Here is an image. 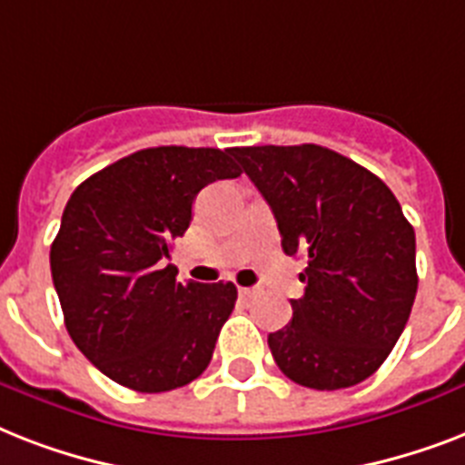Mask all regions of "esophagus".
I'll return each instance as SVG.
<instances>
[{"instance_id": "34e87169", "label": "esophagus", "mask_w": 465, "mask_h": 465, "mask_svg": "<svg viewBox=\"0 0 465 465\" xmlns=\"http://www.w3.org/2000/svg\"><path fill=\"white\" fill-rule=\"evenodd\" d=\"M239 294H241V297L251 299V297H255V294H258V292L251 290V287H239Z\"/></svg>"}]
</instances>
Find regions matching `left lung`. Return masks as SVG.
Wrapping results in <instances>:
<instances>
[{
  "mask_svg": "<svg viewBox=\"0 0 465 465\" xmlns=\"http://www.w3.org/2000/svg\"><path fill=\"white\" fill-rule=\"evenodd\" d=\"M268 200L287 255H306L304 297L270 332L277 367L299 386L338 391L381 367L411 318L415 232L389 185L352 159L318 147H233Z\"/></svg>",
  "mask_w": 465,
  "mask_h": 465,
  "instance_id": "8db88e82",
  "label": "left lung"
}]
</instances>
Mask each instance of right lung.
Wrapping results in <instances>:
<instances>
[{"mask_svg":"<svg viewBox=\"0 0 465 465\" xmlns=\"http://www.w3.org/2000/svg\"><path fill=\"white\" fill-rule=\"evenodd\" d=\"M241 175L232 149H142L72 193L50 248L69 338L108 379L140 393L203 374L236 304L232 282H175L171 243L204 185Z\"/></svg>","mask_w":465,"mask_h":465,"instance_id":"add662e5","label":"right lung"}]
</instances>
